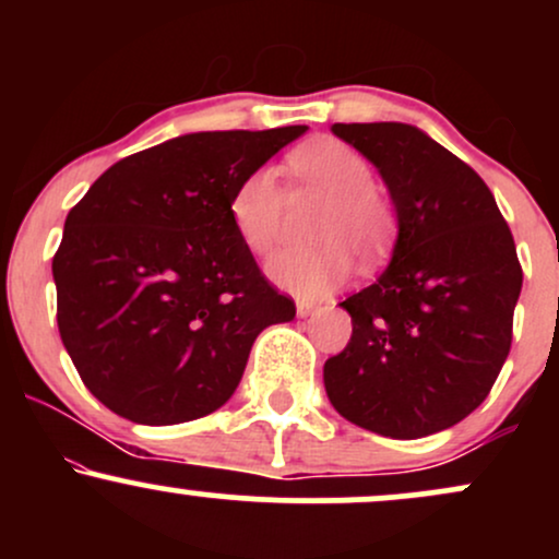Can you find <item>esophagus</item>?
<instances>
[{
    "label": "esophagus",
    "mask_w": 559,
    "mask_h": 559,
    "mask_svg": "<svg viewBox=\"0 0 559 559\" xmlns=\"http://www.w3.org/2000/svg\"><path fill=\"white\" fill-rule=\"evenodd\" d=\"M316 310H318L316 301H310V299H297V316H299V318L312 316V312H316Z\"/></svg>",
    "instance_id": "1"
}]
</instances>
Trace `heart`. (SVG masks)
Instances as JSON below:
<instances>
[{
  "label": "heart",
  "mask_w": 559,
  "mask_h": 559,
  "mask_svg": "<svg viewBox=\"0 0 559 559\" xmlns=\"http://www.w3.org/2000/svg\"><path fill=\"white\" fill-rule=\"evenodd\" d=\"M288 168L299 183L329 194L312 236L316 247L284 249L267 262V275L297 297H323L342 286L352 271V254L373 262L383 254L394 228L389 204L373 189V168L355 146L323 136L297 146ZM228 215L243 247L267 254L281 236L284 186L267 165L243 176L228 202Z\"/></svg>",
  "instance_id": "obj_1"
}]
</instances>
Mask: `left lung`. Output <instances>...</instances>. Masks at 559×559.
Masks as SVG:
<instances>
[{
	"label": "left lung",
	"mask_w": 559,
	"mask_h": 559,
	"mask_svg": "<svg viewBox=\"0 0 559 559\" xmlns=\"http://www.w3.org/2000/svg\"><path fill=\"white\" fill-rule=\"evenodd\" d=\"M381 173L396 210L389 267L342 307L352 338L325 360V394L391 439L452 428L489 396L510 355L523 271L489 186L407 123H333Z\"/></svg>",
	"instance_id": "8db88e82"
}]
</instances>
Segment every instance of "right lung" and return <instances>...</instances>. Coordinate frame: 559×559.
<instances>
[{
    "label": "right lung",
    "mask_w": 559,
    "mask_h": 559,
    "mask_svg": "<svg viewBox=\"0 0 559 559\" xmlns=\"http://www.w3.org/2000/svg\"><path fill=\"white\" fill-rule=\"evenodd\" d=\"M305 131L186 133L115 163L70 210L52 260L57 325L115 415L173 426L215 413L260 331L297 316L243 247L228 202Z\"/></svg>",
    "instance_id": "1"
}]
</instances>
